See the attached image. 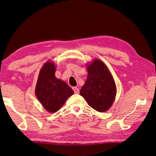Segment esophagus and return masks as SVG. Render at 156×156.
I'll return each mask as SVG.
<instances>
[{
    "mask_svg": "<svg viewBox=\"0 0 156 156\" xmlns=\"http://www.w3.org/2000/svg\"><path fill=\"white\" fill-rule=\"evenodd\" d=\"M73 90L75 92V94H79V90L77 87H73Z\"/></svg>",
    "mask_w": 156,
    "mask_h": 156,
    "instance_id": "obj_1",
    "label": "esophagus"
}]
</instances>
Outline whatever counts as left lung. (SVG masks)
<instances>
[{"mask_svg":"<svg viewBox=\"0 0 156 156\" xmlns=\"http://www.w3.org/2000/svg\"><path fill=\"white\" fill-rule=\"evenodd\" d=\"M88 76L80 94L96 111H107L115 100L116 87L111 72L101 60L94 59L87 64Z\"/></svg>","mask_w":156,"mask_h":156,"instance_id":"1","label":"left lung"}]
</instances>
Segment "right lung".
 <instances>
[{"label": "right lung", "instance_id": "add662e5", "mask_svg": "<svg viewBox=\"0 0 156 156\" xmlns=\"http://www.w3.org/2000/svg\"><path fill=\"white\" fill-rule=\"evenodd\" d=\"M55 63L46 62L40 71L35 88L37 100L50 113L58 111L74 93L66 83L55 77Z\"/></svg>", "mask_w": 156, "mask_h": 156}]
</instances>
